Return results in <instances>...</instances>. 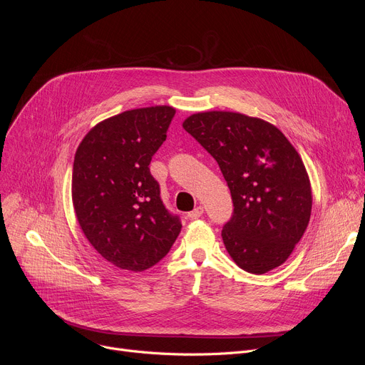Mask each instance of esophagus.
<instances>
[{"label": "esophagus", "mask_w": 365, "mask_h": 365, "mask_svg": "<svg viewBox=\"0 0 365 365\" xmlns=\"http://www.w3.org/2000/svg\"><path fill=\"white\" fill-rule=\"evenodd\" d=\"M202 213H204V208H202L201 205H198V207H195V208L192 210V212H189V213H187V217L194 220V219L201 217V216H202Z\"/></svg>", "instance_id": "1"}]
</instances>
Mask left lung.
Listing matches in <instances>:
<instances>
[{"instance_id":"obj_1","label":"left lung","mask_w":365,"mask_h":365,"mask_svg":"<svg viewBox=\"0 0 365 365\" xmlns=\"http://www.w3.org/2000/svg\"><path fill=\"white\" fill-rule=\"evenodd\" d=\"M183 128L217 161L231 190L234 213L222 229L229 256L257 275L281 266L312 210L311 182L294 146L271 123L238 112H198Z\"/></svg>"}]
</instances>
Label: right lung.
Instances as JSON below:
<instances>
[{"label": "right lung", "mask_w": 365, "mask_h": 365, "mask_svg": "<svg viewBox=\"0 0 365 365\" xmlns=\"http://www.w3.org/2000/svg\"><path fill=\"white\" fill-rule=\"evenodd\" d=\"M175 113L171 106L125 110L94 125L75 152L76 219L96 252L120 269L157 264L180 234L149 170Z\"/></svg>", "instance_id": "1"}]
</instances>
